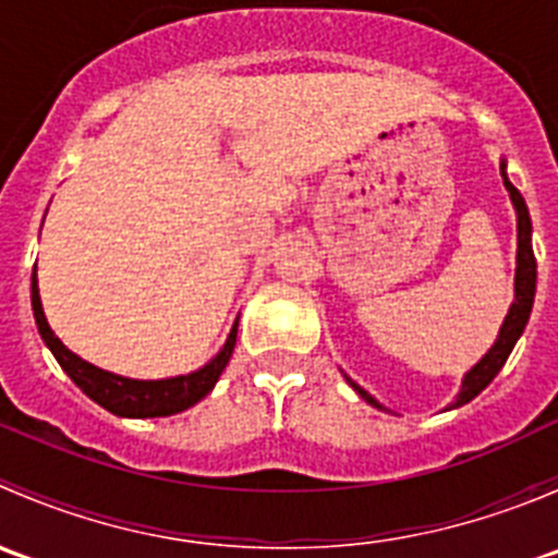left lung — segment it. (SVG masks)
<instances>
[{
	"label": "left lung",
	"mask_w": 558,
	"mask_h": 558,
	"mask_svg": "<svg viewBox=\"0 0 558 558\" xmlns=\"http://www.w3.org/2000/svg\"><path fill=\"white\" fill-rule=\"evenodd\" d=\"M499 172H502L505 189L510 191V199H513L515 213H519V269H515V302L513 307H510L508 318H505L502 329H499V337L497 342H494V348L475 364V367L470 369V373H466L459 397H456V402H451V408H461V404H466L470 399H475L483 388L497 378V373L505 367V362H508L510 351H513L515 342H519L523 326H526L529 313H532L534 289H537V262H534V251H532V218H529L526 202H523L521 191L515 189V185L508 180V174H505V165H499ZM348 384L356 388L359 397L367 399V402L375 404V408H380V404L375 402L362 386L353 384L351 378H348Z\"/></svg>",
	"instance_id": "8db88e82"
}]
</instances>
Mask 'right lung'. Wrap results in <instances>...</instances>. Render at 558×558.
<instances>
[{"mask_svg":"<svg viewBox=\"0 0 558 558\" xmlns=\"http://www.w3.org/2000/svg\"><path fill=\"white\" fill-rule=\"evenodd\" d=\"M32 311H35L39 337H43L45 345L50 348V353H53L56 362L61 364V369L70 375L72 384L81 388L86 397H92L94 402L102 404L105 410L123 415V418H156V415H172L191 408V404H196L202 397H207V393L213 391L218 375L223 373V367H227L229 359H232L234 342H238V324H234L223 351L218 353L210 364H205L199 373L180 375V378L170 380H132L121 378V375L105 373V369L94 367V364L75 356L70 348H64V342L50 331L48 320H45L43 302H39L37 289V272L32 275Z\"/></svg>","mask_w":558,"mask_h":558,"instance_id":"add662e5","label":"right lung"}]
</instances>
